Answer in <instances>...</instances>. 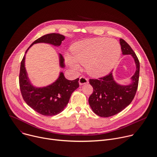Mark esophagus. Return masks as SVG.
Segmentation results:
<instances>
[{"instance_id":"esophagus-1","label":"esophagus","mask_w":157,"mask_h":157,"mask_svg":"<svg viewBox=\"0 0 157 157\" xmlns=\"http://www.w3.org/2000/svg\"><path fill=\"white\" fill-rule=\"evenodd\" d=\"M88 82V79L86 78L83 77V76H81L79 78V83L80 85H83V84H86Z\"/></svg>"}]
</instances>
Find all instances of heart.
<instances>
[{"mask_svg": "<svg viewBox=\"0 0 157 157\" xmlns=\"http://www.w3.org/2000/svg\"><path fill=\"white\" fill-rule=\"evenodd\" d=\"M72 57L66 56V60L75 71L80 66H86L87 73L93 78L108 75L117 64L121 53V46L115 40L96 37L82 40L71 46Z\"/></svg>", "mask_w": 157, "mask_h": 157, "instance_id": "heart-1", "label": "heart"}]
</instances>
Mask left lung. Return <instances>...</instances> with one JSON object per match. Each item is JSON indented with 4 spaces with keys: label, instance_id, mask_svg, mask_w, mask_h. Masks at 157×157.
<instances>
[{
    "label": "left lung",
    "instance_id": "left-lung-1",
    "mask_svg": "<svg viewBox=\"0 0 157 157\" xmlns=\"http://www.w3.org/2000/svg\"><path fill=\"white\" fill-rule=\"evenodd\" d=\"M123 55L130 54L136 64V71L131 78L132 82L128 85L117 83L111 72L98 79H90V83L93 92L88 101L93 112L101 117L115 115L129 105L133 99L138 85L140 63L132 48L123 39H120Z\"/></svg>",
    "mask_w": 157,
    "mask_h": 157
}]
</instances>
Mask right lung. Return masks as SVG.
<instances>
[{"label":"right lung","instance_id":"obj_1","mask_svg":"<svg viewBox=\"0 0 157 157\" xmlns=\"http://www.w3.org/2000/svg\"><path fill=\"white\" fill-rule=\"evenodd\" d=\"M65 37L58 33H51L36 40L26 50L21 61L19 73V86L21 94L25 103L34 111L44 116H54L60 113L67 106L71 94L79 87V78L70 81L63 72L53 83L45 87H35L27 76L25 67V54L34 44L47 43L58 47ZM59 65L64 67V58L59 54Z\"/></svg>","mask_w":157,"mask_h":157}]
</instances>
